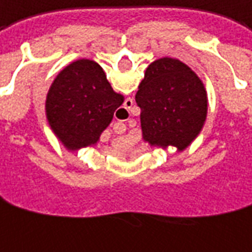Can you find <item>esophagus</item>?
<instances>
[{
	"label": "esophagus",
	"mask_w": 252,
	"mask_h": 252,
	"mask_svg": "<svg viewBox=\"0 0 252 252\" xmlns=\"http://www.w3.org/2000/svg\"><path fill=\"white\" fill-rule=\"evenodd\" d=\"M131 106H133V99H126V101H125V107H122V108H121V111L129 112V110L131 108Z\"/></svg>",
	"instance_id": "obj_1"
}]
</instances>
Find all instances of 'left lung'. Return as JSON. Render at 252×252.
Returning a JSON list of instances; mask_svg holds the SVG:
<instances>
[{
	"label": "left lung",
	"instance_id": "8db88e82",
	"mask_svg": "<svg viewBox=\"0 0 252 252\" xmlns=\"http://www.w3.org/2000/svg\"><path fill=\"white\" fill-rule=\"evenodd\" d=\"M141 108L142 137L151 145H190L208 112L202 81L179 60L160 58L148 66L135 94Z\"/></svg>",
	"mask_w": 252,
	"mask_h": 252
}]
</instances>
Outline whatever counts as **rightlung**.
<instances>
[{"mask_svg":"<svg viewBox=\"0 0 252 252\" xmlns=\"http://www.w3.org/2000/svg\"><path fill=\"white\" fill-rule=\"evenodd\" d=\"M123 96L115 94L96 62L78 60L57 76L46 100L51 129L72 151L97 142Z\"/></svg>","mask_w":252,"mask_h":252,"instance_id":"obj_1","label":"right lung"}]
</instances>
